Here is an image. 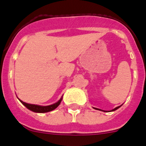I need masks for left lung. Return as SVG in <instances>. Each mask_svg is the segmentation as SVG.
I'll list each match as a JSON object with an SVG mask.
<instances>
[{
    "instance_id": "left-lung-1",
    "label": "left lung",
    "mask_w": 146,
    "mask_h": 146,
    "mask_svg": "<svg viewBox=\"0 0 146 146\" xmlns=\"http://www.w3.org/2000/svg\"><path fill=\"white\" fill-rule=\"evenodd\" d=\"M120 106H118V107L115 108H114V109H113V110H111V111H115V110H117L118 108H120ZM94 109H97V108H94Z\"/></svg>"
}]
</instances>
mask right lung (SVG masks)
<instances>
[{"instance_id": "obj_1", "label": "right lung", "mask_w": 146, "mask_h": 146, "mask_svg": "<svg viewBox=\"0 0 146 146\" xmlns=\"http://www.w3.org/2000/svg\"><path fill=\"white\" fill-rule=\"evenodd\" d=\"M19 99V98H18ZM62 100V98H60V100L58 102H57L54 104L50 105V106H38V105H34V104H29V103H26V102H23L21 100H19L22 104L24 105L27 109L31 110V111H33V112L35 113H46L49 112V111H52L53 110H54L55 108H57L59 106V105L60 104Z\"/></svg>"}]
</instances>
